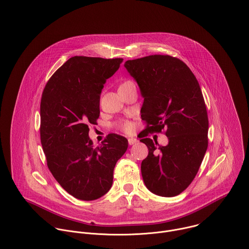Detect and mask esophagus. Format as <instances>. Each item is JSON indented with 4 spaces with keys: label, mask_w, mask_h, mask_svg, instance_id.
I'll return each mask as SVG.
<instances>
[{
    "label": "esophagus",
    "mask_w": 249,
    "mask_h": 249,
    "mask_svg": "<svg viewBox=\"0 0 249 249\" xmlns=\"http://www.w3.org/2000/svg\"><path fill=\"white\" fill-rule=\"evenodd\" d=\"M128 142H129L130 145H133V144H136L138 142V140L134 139V138H130V139H128Z\"/></svg>",
    "instance_id": "34e87169"
}]
</instances>
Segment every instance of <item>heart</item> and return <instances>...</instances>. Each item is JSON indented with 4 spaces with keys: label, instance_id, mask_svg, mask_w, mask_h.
I'll return each mask as SVG.
<instances>
[{
    "label": "heart",
    "instance_id": "heart-1",
    "mask_svg": "<svg viewBox=\"0 0 249 249\" xmlns=\"http://www.w3.org/2000/svg\"><path fill=\"white\" fill-rule=\"evenodd\" d=\"M132 83H133V82H131V81H125V82H123L120 86H122V85H127V84H132ZM120 128H121L123 131L129 133V132H131V131L133 130V124H132L131 122H129V121H123V122L120 123Z\"/></svg>",
    "mask_w": 249,
    "mask_h": 249
}]
</instances>
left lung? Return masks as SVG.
I'll use <instances>...</instances> for the list:
<instances>
[{
	"instance_id": "obj_1",
	"label": "left lung",
	"mask_w": 249,
	"mask_h": 249,
	"mask_svg": "<svg viewBox=\"0 0 249 249\" xmlns=\"http://www.w3.org/2000/svg\"><path fill=\"white\" fill-rule=\"evenodd\" d=\"M143 97L142 119L146 123L141 142L148 148L142 162L147 189L162 197L183 192L195 178L209 140V118L200 84L178 58L149 55L124 64ZM169 139L166 147L146 138L161 132Z\"/></svg>"
}]
</instances>
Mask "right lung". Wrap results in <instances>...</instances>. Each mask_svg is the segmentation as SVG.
<instances>
[{
	"instance_id": "right-lung-1",
	"label": "right lung",
	"mask_w": 249,
	"mask_h": 249,
	"mask_svg": "<svg viewBox=\"0 0 249 249\" xmlns=\"http://www.w3.org/2000/svg\"><path fill=\"white\" fill-rule=\"evenodd\" d=\"M122 58L74 56L47 81L40 100V142L47 167L71 196L93 201L111 187L116 162L128 147L123 136L108 134L95 146L89 124L100 116V95Z\"/></svg>"
}]
</instances>
